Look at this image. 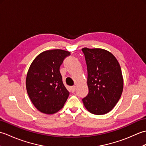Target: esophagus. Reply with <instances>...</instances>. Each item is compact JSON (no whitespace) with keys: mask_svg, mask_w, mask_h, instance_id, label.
<instances>
[{"mask_svg":"<svg viewBox=\"0 0 146 146\" xmlns=\"http://www.w3.org/2000/svg\"><path fill=\"white\" fill-rule=\"evenodd\" d=\"M71 92H72V93L75 92V90H76V86H71Z\"/></svg>","mask_w":146,"mask_h":146,"instance_id":"esophagus-1","label":"esophagus"}]
</instances>
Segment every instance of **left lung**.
I'll list each match as a JSON object with an SVG mask.
<instances>
[{
	"label": "left lung",
	"mask_w": 146,
	"mask_h": 146,
	"mask_svg": "<svg viewBox=\"0 0 146 146\" xmlns=\"http://www.w3.org/2000/svg\"><path fill=\"white\" fill-rule=\"evenodd\" d=\"M87 66L88 94L82 99L90 112L103 115L112 110L123 91V81L119 62L105 49L83 48Z\"/></svg>",
	"instance_id": "8db88e82"
}]
</instances>
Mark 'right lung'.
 <instances>
[{
  "instance_id": "obj_1",
  "label": "right lung",
  "mask_w": 146,
  "mask_h": 146,
  "mask_svg": "<svg viewBox=\"0 0 146 146\" xmlns=\"http://www.w3.org/2000/svg\"><path fill=\"white\" fill-rule=\"evenodd\" d=\"M70 54L62 49L46 51L31 64L26 77L27 92L32 103L42 113L57 112L63 108L69 96L60 68Z\"/></svg>"
}]
</instances>
